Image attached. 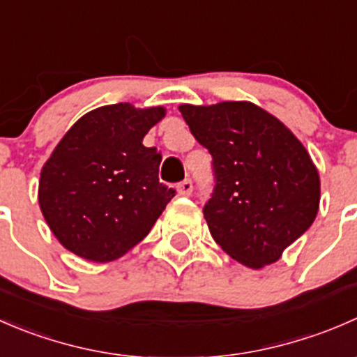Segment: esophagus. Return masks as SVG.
I'll return each mask as SVG.
<instances>
[{"label": "esophagus", "instance_id": "esophagus-1", "mask_svg": "<svg viewBox=\"0 0 357 357\" xmlns=\"http://www.w3.org/2000/svg\"><path fill=\"white\" fill-rule=\"evenodd\" d=\"M176 190H178V195L190 197L193 192V183L190 181V179H185V181H181L178 186H176Z\"/></svg>", "mask_w": 357, "mask_h": 357}]
</instances>
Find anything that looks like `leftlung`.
Masks as SVG:
<instances>
[{"label": "left lung", "instance_id": "left-lung-1", "mask_svg": "<svg viewBox=\"0 0 357 357\" xmlns=\"http://www.w3.org/2000/svg\"><path fill=\"white\" fill-rule=\"evenodd\" d=\"M212 155L214 190L204 205L212 238L252 269L282 257L319 208V174L307 150L275 115L250 102L181 105Z\"/></svg>", "mask_w": 357, "mask_h": 357}]
</instances>
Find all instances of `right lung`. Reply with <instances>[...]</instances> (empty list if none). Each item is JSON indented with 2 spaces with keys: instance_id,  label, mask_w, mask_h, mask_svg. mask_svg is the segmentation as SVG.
I'll list each match as a JSON object with an SVG mask.
<instances>
[{
  "instance_id": "add662e5",
  "label": "right lung",
  "mask_w": 357,
  "mask_h": 357,
  "mask_svg": "<svg viewBox=\"0 0 357 357\" xmlns=\"http://www.w3.org/2000/svg\"><path fill=\"white\" fill-rule=\"evenodd\" d=\"M164 107L115 103L88 112L66 132L39 179V207L72 254L93 262L122 257L150 233L176 190L158 181V150L143 138Z\"/></svg>"
}]
</instances>
